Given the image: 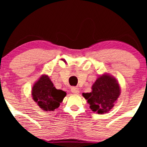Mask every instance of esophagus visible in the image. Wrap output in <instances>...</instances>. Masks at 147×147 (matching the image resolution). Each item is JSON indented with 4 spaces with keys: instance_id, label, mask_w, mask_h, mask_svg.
Listing matches in <instances>:
<instances>
[{
    "instance_id": "1",
    "label": "esophagus",
    "mask_w": 147,
    "mask_h": 147,
    "mask_svg": "<svg viewBox=\"0 0 147 147\" xmlns=\"http://www.w3.org/2000/svg\"><path fill=\"white\" fill-rule=\"evenodd\" d=\"M71 92H72V93H74V94H78V93L80 92V90L78 87H72V88H71Z\"/></svg>"
}]
</instances>
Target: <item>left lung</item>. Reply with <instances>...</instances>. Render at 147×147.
Masks as SVG:
<instances>
[{"instance_id":"left-lung-1","label":"left lung","mask_w":147,"mask_h":147,"mask_svg":"<svg viewBox=\"0 0 147 147\" xmlns=\"http://www.w3.org/2000/svg\"><path fill=\"white\" fill-rule=\"evenodd\" d=\"M92 92L83 93L82 96L93 112L105 114L110 111L120 94V87L117 80L107 74H104L96 80Z\"/></svg>"}]
</instances>
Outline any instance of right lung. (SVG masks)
I'll return each mask as SVG.
<instances>
[{
    "label": "right lung",
    "instance_id": "add662e5",
    "mask_svg": "<svg viewBox=\"0 0 147 147\" xmlns=\"http://www.w3.org/2000/svg\"><path fill=\"white\" fill-rule=\"evenodd\" d=\"M33 100L42 109L46 112L54 111L60 106L66 92L61 90H57L46 75H42L33 84L32 88Z\"/></svg>",
    "mask_w": 147,
    "mask_h": 147
}]
</instances>
